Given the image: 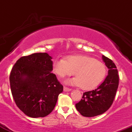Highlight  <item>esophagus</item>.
Wrapping results in <instances>:
<instances>
[{
    "instance_id": "34e87169",
    "label": "esophagus",
    "mask_w": 132,
    "mask_h": 132,
    "mask_svg": "<svg viewBox=\"0 0 132 132\" xmlns=\"http://www.w3.org/2000/svg\"><path fill=\"white\" fill-rule=\"evenodd\" d=\"M71 89L70 88H68L67 87H64V92H69V91H71Z\"/></svg>"
}]
</instances>
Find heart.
<instances>
[{"label":"heart","mask_w":132,"mask_h":132,"mask_svg":"<svg viewBox=\"0 0 132 132\" xmlns=\"http://www.w3.org/2000/svg\"><path fill=\"white\" fill-rule=\"evenodd\" d=\"M53 69L60 78L76 77L66 81L69 85L81 86L84 90L95 88L105 78V66L93 57L84 55H70L65 59H57L53 63Z\"/></svg>","instance_id":"1"}]
</instances>
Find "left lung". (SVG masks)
<instances>
[{
  "mask_svg": "<svg viewBox=\"0 0 132 132\" xmlns=\"http://www.w3.org/2000/svg\"><path fill=\"white\" fill-rule=\"evenodd\" d=\"M102 60L109 69L107 76L95 90L84 92L82 99L76 104V109L84 117L102 114L110 108L116 97L119 81L118 71L111 60L104 55Z\"/></svg>",
  "mask_w": 132,
  "mask_h": 132,
  "instance_id": "obj_1",
  "label": "left lung"
}]
</instances>
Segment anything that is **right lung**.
Wrapping results in <instances>:
<instances>
[{
  "mask_svg": "<svg viewBox=\"0 0 132 132\" xmlns=\"http://www.w3.org/2000/svg\"><path fill=\"white\" fill-rule=\"evenodd\" d=\"M51 59L46 53L21 57L10 72V89L15 102L30 117L49 115L63 90L56 75L51 73Z\"/></svg>",
  "mask_w": 132,
  "mask_h": 132,
  "instance_id": "1",
  "label": "right lung"
}]
</instances>
